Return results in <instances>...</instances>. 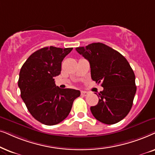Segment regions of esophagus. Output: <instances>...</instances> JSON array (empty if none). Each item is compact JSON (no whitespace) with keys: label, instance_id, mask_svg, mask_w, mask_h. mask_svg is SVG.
Returning a JSON list of instances; mask_svg holds the SVG:
<instances>
[{"label":"esophagus","instance_id":"esophagus-1","mask_svg":"<svg viewBox=\"0 0 155 155\" xmlns=\"http://www.w3.org/2000/svg\"><path fill=\"white\" fill-rule=\"evenodd\" d=\"M81 96H86L88 95V92H86V91H81Z\"/></svg>","mask_w":155,"mask_h":155}]
</instances>
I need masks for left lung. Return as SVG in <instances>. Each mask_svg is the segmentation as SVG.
<instances>
[{"mask_svg": "<svg viewBox=\"0 0 155 155\" xmlns=\"http://www.w3.org/2000/svg\"><path fill=\"white\" fill-rule=\"evenodd\" d=\"M76 50L89 61L91 79L101 83L98 103L91 111L98 121L113 125L130 110L137 87L133 70L124 57L101 42L92 43Z\"/></svg>", "mask_w": 155, "mask_h": 155, "instance_id": "8db88e82", "label": "left lung"}]
</instances>
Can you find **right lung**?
<instances>
[{
  "label": "right lung",
  "instance_id": "1",
  "mask_svg": "<svg viewBox=\"0 0 155 155\" xmlns=\"http://www.w3.org/2000/svg\"><path fill=\"white\" fill-rule=\"evenodd\" d=\"M73 49L46 47L32 53L20 69V96L35 119L47 125H57L69 114L79 91L60 88L54 78L59 76L61 61Z\"/></svg>",
  "mask_w": 155,
  "mask_h": 155
}]
</instances>
